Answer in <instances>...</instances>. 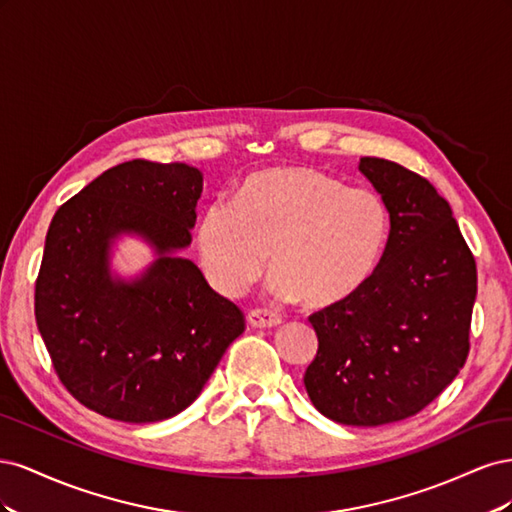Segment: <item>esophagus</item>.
I'll list each match as a JSON object with an SVG mask.
<instances>
[{"label": "esophagus", "mask_w": 512, "mask_h": 512, "mask_svg": "<svg viewBox=\"0 0 512 512\" xmlns=\"http://www.w3.org/2000/svg\"><path fill=\"white\" fill-rule=\"evenodd\" d=\"M247 322H250L254 329H271L277 327L282 318L269 312V309H250V312H247Z\"/></svg>", "instance_id": "34e87169"}]
</instances>
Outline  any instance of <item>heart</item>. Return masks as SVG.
Returning a JSON list of instances; mask_svg holds the SVG:
<instances>
[{"mask_svg":"<svg viewBox=\"0 0 512 512\" xmlns=\"http://www.w3.org/2000/svg\"><path fill=\"white\" fill-rule=\"evenodd\" d=\"M389 209L369 190L314 166H275L239 181L232 205L211 203L194 230L207 282L241 297L265 273L286 301L329 309L359 294L389 241Z\"/></svg>","mask_w":512,"mask_h":512,"instance_id":"heart-1","label":"heart"}]
</instances>
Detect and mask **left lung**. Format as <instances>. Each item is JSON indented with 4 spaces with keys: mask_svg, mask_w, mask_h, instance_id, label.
Returning a JSON list of instances; mask_svg holds the SVG:
<instances>
[{
    "mask_svg": "<svg viewBox=\"0 0 512 512\" xmlns=\"http://www.w3.org/2000/svg\"><path fill=\"white\" fill-rule=\"evenodd\" d=\"M359 170L389 209V241L356 297L309 316L318 352L303 382L331 421L376 427L421 412L466 363L476 262L425 177L382 158Z\"/></svg>",
    "mask_w": 512,
    "mask_h": 512,
    "instance_id": "obj_1",
    "label": "left lung"
}]
</instances>
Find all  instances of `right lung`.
Listing matches in <instances>:
<instances>
[{
  "label": "right lung",
  "instance_id": "1",
  "mask_svg": "<svg viewBox=\"0 0 512 512\" xmlns=\"http://www.w3.org/2000/svg\"><path fill=\"white\" fill-rule=\"evenodd\" d=\"M203 173L188 164L123 162L61 205L44 241L36 324L61 384L89 410L156 423L188 408L245 329L241 309L192 260ZM119 234L159 258L134 281L110 273Z\"/></svg>",
  "mask_w": 512,
  "mask_h": 512
}]
</instances>
